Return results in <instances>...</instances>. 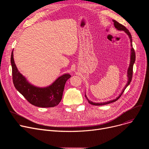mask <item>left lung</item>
Returning a JSON list of instances; mask_svg holds the SVG:
<instances>
[{"label": "left lung", "mask_w": 149, "mask_h": 149, "mask_svg": "<svg viewBox=\"0 0 149 149\" xmlns=\"http://www.w3.org/2000/svg\"><path fill=\"white\" fill-rule=\"evenodd\" d=\"M113 24H114V26L115 27V28L117 29V30H119V31H124L125 33H126L129 38H130V46H131V49H130V65H129V68L127 69V78H128V80H127V82L126 83V84L125 85V86L124 88V89L122 90L121 92L120 93V94L119 95V96L118 97H116L115 99H113L112 100H110V101H106V102H102V103H94V102H92V101L89 100L87 97H86V95L85 94V97L86 98H87L88 102L89 104H92V105H95V106H101V105H105V104H109V103H113V102H115V101H116V100H118L120 97L121 96V95L123 94V93L124 92V90L126 89V88L129 85V84L130 83L131 81H132V75H133V66H134V63L135 61V51H134V48H133V46H132V36L130 33V32L129 31V30L125 27L124 26H123V25L120 24V23H119L118 22H116V20H113Z\"/></svg>", "instance_id": "left-lung-1"}]
</instances>
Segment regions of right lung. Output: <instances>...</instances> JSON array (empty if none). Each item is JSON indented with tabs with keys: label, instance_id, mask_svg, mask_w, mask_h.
<instances>
[{
	"label": "right lung",
	"instance_id": "right-lung-1",
	"mask_svg": "<svg viewBox=\"0 0 149 149\" xmlns=\"http://www.w3.org/2000/svg\"><path fill=\"white\" fill-rule=\"evenodd\" d=\"M11 63L14 87L28 102L40 107H52L59 104L62 99L65 83L71 77L69 74L61 75L48 86L40 88L31 84L20 73L14 63L13 51L11 53Z\"/></svg>",
	"mask_w": 149,
	"mask_h": 149
}]
</instances>
